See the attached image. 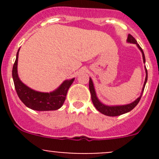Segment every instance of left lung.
Segmentation results:
<instances>
[{"mask_svg": "<svg viewBox=\"0 0 159 159\" xmlns=\"http://www.w3.org/2000/svg\"><path fill=\"white\" fill-rule=\"evenodd\" d=\"M127 42L128 43H131V44H135L137 45L138 48L141 51L142 54V58H143V62L145 63V54H144L143 51H142V48L139 46V44L137 43V41L131 36V34L128 35V39H127ZM145 73H146V76H145V82H144V85L143 88H142V93H141L140 96L136 100H134V102H131V103L128 104V105H105V104L102 103L97 97V94H96L95 92V89H94V84H93L92 79L91 78H89V90L90 92H91V100H92L93 105H94L95 108L99 112H101L103 115H107V116H118V115H123V114H125L127 112L131 111L136 105L139 104V101H140L141 98H142V94H143L144 89H145V84H146L147 80H148V72H147V69L146 67L145 66Z\"/></svg>", "mask_w": 159, "mask_h": 159, "instance_id": "left-lung-1", "label": "left lung"}]
</instances>
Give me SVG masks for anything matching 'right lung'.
I'll list each match as a JSON object with an SVG mask.
<instances>
[{
	"label": "right lung",
	"instance_id": "add662e5",
	"mask_svg": "<svg viewBox=\"0 0 159 159\" xmlns=\"http://www.w3.org/2000/svg\"><path fill=\"white\" fill-rule=\"evenodd\" d=\"M19 51L20 48L17 51L12 69L13 81L19 98L28 108L32 110L44 111L59 109L65 102L68 90L73 83L75 78L64 81L57 89L51 92H41L31 89L24 84L18 77L17 61Z\"/></svg>",
	"mask_w": 159,
	"mask_h": 159
}]
</instances>
